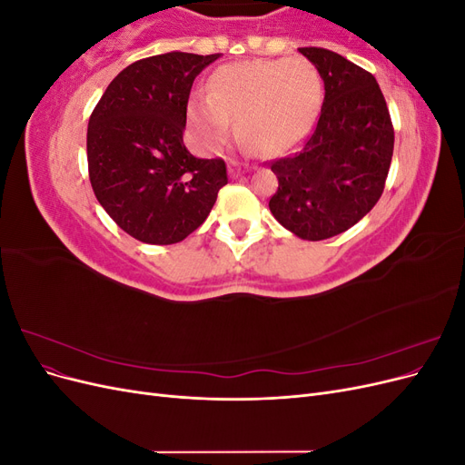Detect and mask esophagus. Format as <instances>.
<instances>
[{
	"mask_svg": "<svg viewBox=\"0 0 465 465\" xmlns=\"http://www.w3.org/2000/svg\"><path fill=\"white\" fill-rule=\"evenodd\" d=\"M242 174H244L242 168L234 164V166H232V176H234V178H238V176H242Z\"/></svg>",
	"mask_w": 465,
	"mask_h": 465,
	"instance_id": "34e87169",
	"label": "esophagus"
}]
</instances>
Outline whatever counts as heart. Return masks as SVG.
Masks as SVG:
<instances>
[{"label":"heart","mask_w":465,"mask_h":465,"mask_svg":"<svg viewBox=\"0 0 465 465\" xmlns=\"http://www.w3.org/2000/svg\"><path fill=\"white\" fill-rule=\"evenodd\" d=\"M322 96L318 69L306 60H254L221 65L207 81V94H193L188 116L207 149L241 135L262 153L294 145L312 122Z\"/></svg>","instance_id":"obj_1"}]
</instances>
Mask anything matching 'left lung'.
I'll use <instances>...</instances> for the list:
<instances>
[{"label":"left lung","mask_w":465,"mask_h":465,"mask_svg":"<svg viewBox=\"0 0 465 465\" xmlns=\"http://www.w3.org/2000/svg\"><path fill=\"white\" fill-rule=\"evenodd\" d=\"M323 81V104L301 151L272 163L279 188L273 217L304 241L357 224L384 192L393 125L372 74L326 48H299Z\"/></svg>","instance_id":"obj_1"}]
</instances>
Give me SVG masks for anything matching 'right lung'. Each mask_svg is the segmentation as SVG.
Instances as JSON below:
<instances>
[{"label":"right lung","instance_id":"add662e5","mask_svg":"<svg viewBox=\"0 0 465 465\" xmlns=\"http://www.w3.org/2000/svg\"><path fill=\"white\" fill-rule=\"evenodd\" d=\"M219 55L168 52L134 62L112 79L89 118L96 200L145 244L184 241L229 182L223 159L193 157L182 139L193 79Z\"/></svg>","mask_w":465,"mask_h":465}]
</instances>
